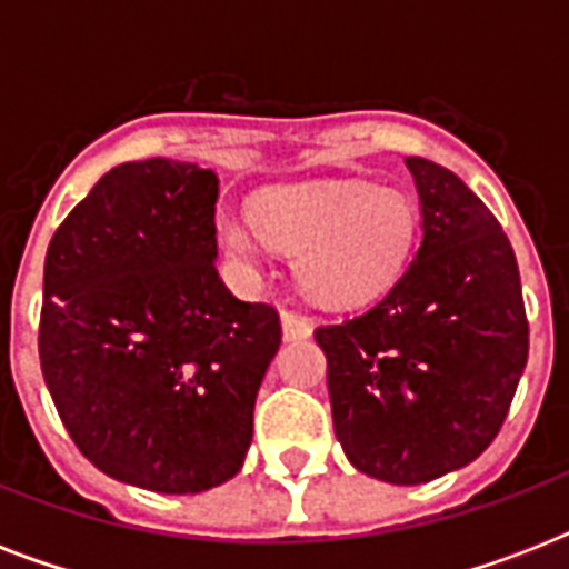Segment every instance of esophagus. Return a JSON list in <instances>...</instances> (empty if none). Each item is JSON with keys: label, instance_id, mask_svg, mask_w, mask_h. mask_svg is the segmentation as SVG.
Returning a JSON list of instances; mask_svg holds the SVG:
<instances>
[{"label": "esophagus", "instance_id": "34e87169", "mask_svg": "<svg viewBox=\"0 0 569 569\" xmlns=\"http://www.w3.org/2000/svg\"><path fill=\"white\" fill-rule=\"evenodd\" d=\"M280 325H283L286 342L312 337V321L303 319V316H298V312H283V316H280Z\"/></svg>", "mask_w": 569, "mask_h": 569}]
</instances>
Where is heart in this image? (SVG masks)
Returning <instances> with one entry per match:
<instances>
[{
	"mask_svg": "<svg viewBox=\"0 0 569 569\" xmlns=\"http://www.w3.org/2000/svg\"><path fill=\"white\" fill-rule=\"evenodd\" d=\"M416 236V209L401 191L357 180L271 186L248 218H218V239L241 266L262 241L295 253V274L316 301L363 303L396 283Z\"/></svg>",
	"mask_w": 569,
	"mask_h": 569,
	"instance_id": "b5f03b06",
	"label": "heart"
}]
</instances>
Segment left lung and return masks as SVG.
<instances>
[{"label":"left lung","instance_id":"1","mask_svg":"<svg viewBox=\"0 0 569 569\" xmlns=\"http://www.w3.org/2000/svg\"><path fill=\"white\" fill-rule=\"evenodd\" d=\"M405 164L422 214L413 262L383 301L316 342L346 458L387 485H425L493 442L529 360V321L493 212L442 164Z\"/></svg>","mask_w":569,"mask_h":569}]
</instances>
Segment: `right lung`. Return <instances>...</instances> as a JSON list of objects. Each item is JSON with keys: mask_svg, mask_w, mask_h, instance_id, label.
I'll return each mask as SVG.
<instances>
[{"mask_svg": "<svg viewBox=\"0 0 569 569\" xmlns=\"http://www.w3.org/2000/svg\"><path fill=\"white\" fill-rule=\"evenodd\" d=\"M218 173L111 168L49 241L40 369L84 458L153 493L230 481L280 348V316L218 277Z\"/></svg>", "mask_w": 569, "mask_h": 569, "instance_id": "right-lung-1", "label": "right lung"}]
</instances>
